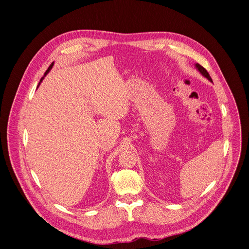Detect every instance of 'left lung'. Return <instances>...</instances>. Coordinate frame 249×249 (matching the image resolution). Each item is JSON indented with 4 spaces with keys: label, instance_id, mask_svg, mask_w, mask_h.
I'll list each match as a JSON object with an SVG mask.
<instances>
[{
    "label": "left lung",
    "instance_id": "left-lung-1",
    "mask_svg": "<svg viewBox=\"0 0 249 249\" xmlns=\"http://www.w3.org/2000/svg\"><path fill=\"white\" fill-rule=\"evenodd\" d=\"M196 68L198 69V71L205 76L206 79H208L210 82H213V80H212V78H210V75H209V73L207 72V71L203 68V67H201L199 64H196Z\"/></svg>",
    "mask_w": 249,
    "mask_h": 249
}]
</instances>
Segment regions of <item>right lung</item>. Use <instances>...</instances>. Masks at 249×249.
Masks as SVG:
<instances>
[{"instance_id":"add662e5","label":"right lung","mask_w":249,"mask_h":249,"mask_svg":"<svg viewBox=\"0 0 249 249\" xmlns=\"http://www.w3.org/2000/svg\"><path fill=\"white\" fill-rule=\"evenodd\" d=\"M53 63H52V64H51V66H50V67H49V68H48V70H47V71H46V72H45V74H44V76H45V75H46V74H47V73H48V72H49V71H50V70H51V69H52V67H53ZM44 76H43V78H42V79H41V81H40V83H39V85H40V84H41V82H42V81H43V79H44ZM39 85H37V87H39Z\"/></svg>"}]
</instances>
